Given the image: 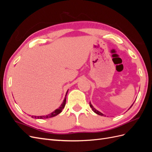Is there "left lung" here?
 <instances>
[{"label":"left lung","mask_w":152,"mask_h":152,"mask_svg":"<svg viewBox=\"0 0 152 152\" xmlns=\"http://www.w3.org/2000/svg\"><path fill=\"white\" fill-rule=\"evenodd\" d=\"M133 104H134V103H133ZM133 104L131 105V107H130V108H131L132 107V106L133 105ZM89 105H90V107L92 108V110H93V111L94 112V113H96V114H98V115H102V116H103L104 115L102 113H101L100 112H99V111H98V110H96L93 107V105H92L91 104V102H89Z\"/></svg>","instance_id":"left-lung-1"}]
</instances>
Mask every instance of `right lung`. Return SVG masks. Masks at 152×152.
<instances>
[{"instance_id":"add662e5","label":"right lung","mask_w":152,"mask_h":152,"mask_svg":"<svg viewBox=\"0 0 152 152\" xmlns=\"http://www.w3.org/2000/svg\"><path fill=\"white\" fill-rule=\"evenodd\" d=\"M68 91L66 92V96H65V99H64L63 100V102L62 103L61 105L59 107L58 109H56V110H54V111L52 113H50V114L48 115H44V116H40V117H37V116H31V117L33 118H51V117H55L57 115H58L59 113H60L61 112L63 109L65 108V104H66V94H67V93H68Z\"/></svg>"}]
</instances>
